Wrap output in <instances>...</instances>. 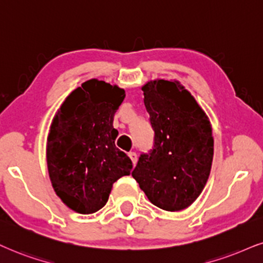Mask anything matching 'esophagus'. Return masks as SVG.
<instances>
[{
	"instance_id": "esophagus-1",
	"label": "esophagus",
	"mask_w": 263,
	"mask_h": 263,
	"mask_svg": "<svg viewBox=\"0 0 263 263\" xmlns=\"http://www.w3.org/2000/svg\"><path fill=\"white\" fill-rule=\"evenodd\" d=\"M129 157H130V160L133 162V166H135L138 162V155L135 154V152H129Z\"/></svg>"
}]
</instances>
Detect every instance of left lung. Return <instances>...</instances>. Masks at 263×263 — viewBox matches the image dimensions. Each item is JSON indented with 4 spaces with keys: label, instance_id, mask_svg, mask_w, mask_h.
I'll return each mask as SVG.
<instances>
[{
    "label": "left lung",
    "instance_id": "1",
    "mask_svg": "<svg viewBox=\"0 0 263 263\" xmlns=\"http://www.w3.org/2000/svg\"><path fill=\"white\" fill-rule=\"evenodd\" d=\"M141 89L155 138L132 176L155 206L184 210L199 197L210 176L213 137L209 117L176 80L157 79Z\"/></svg>",
    "mask_w": 263,
    "mask_h": 263
}]
</instances>
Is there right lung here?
Instances as JSON below:
<instances>
[{"instance_id": "right-lung-1", "label": "right lung", "mask_w": 263, "mask_h": 263, "mask_svg": "<svg viewBox=\"0 0 263 263\" xmlns=\"http://www.w3.org/2000/svg\"><path fill=\"white\" fill-rule=\"evenodd\" d=\"M125 97L117 85L91 79L77 87L54 116L46 158L57 196L82 215L108 201L112 185L130 174L132 160L116 146L113 117Z\"/></svg>"}]
</instances>
